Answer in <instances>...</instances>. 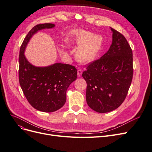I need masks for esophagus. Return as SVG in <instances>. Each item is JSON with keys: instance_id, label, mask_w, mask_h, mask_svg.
I'll list each match as a JSON object with an SVG mask.
<instances>
[{"instance_id": "esophagus-1", "label": "esophagus", "mask_w": 152, "mask_h": 152, "mask_svg": "<svg viewBox=\"0 0 152 152\" xmlns=\"http://www.w3.org/2000/svg\"><path fill=\"white\" fill-rule=\"evenodd\" d=\"M82 74H83V71L80 69H77V76L78 77H81L82 76Z\"/></svg>"}]
</instances>
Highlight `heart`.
I'll use <instances>...</instances> for the list:
<instances>
[{"label":"heart","instance_id":"1","mask_svg":"<svg viewBox=\"0 0 152 152\" xmlns=\"http://www.w3.org/2000/svg\"><path fill=\"white\" fill-rule=\"evenodd\" d=\"M68 43L78 47L76 58L81 63H89L94 60L104 43L101 35L83 30H76L70 34Z\"/></svg>","mask_w":152,"mask_h":152}]
</instances>
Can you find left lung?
I'll return each instance as SVG.
<instances>
[{
  "mask_svg": "<svg viewBox=\"0 0 152 152\" xmlns=\"http://www.w3.org/2000/svg\"><path fill=\"white\" fill-rule=\"evenodd\" d=\"M113 42L106 53L88 64L83 72L87 83L86 102L92 110L106 113L124 101L133 77L132 51L126 38L113 28Z\"/></svg>",
  "mask_w": 152,
  "mask_h": 152,
  "instance_id": "8db88e82",
  "label": "left lung"
}]
</instances>
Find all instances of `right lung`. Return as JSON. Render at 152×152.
Here are the masks:
<instances>
[{"label": "right lung", "instance_id": "1", "mask_svg": "<svg viewBox=\"0 0 152 152\" xmlns=\"http://www.w3.org/2000/svg\"><path fill=\"white\" fill-rule=\"evenodd\" d=\"M55 26L53 23L35 25L28 33L20 49L18 77L21 88L31 106L45 113H52L63 106L67 89L77 78V69L73 66L57 63L37 67L25 58V50L32 36L39 30Z\"/></svg>", "mask_w": 152, "mask_h": 152}]
</instances>
